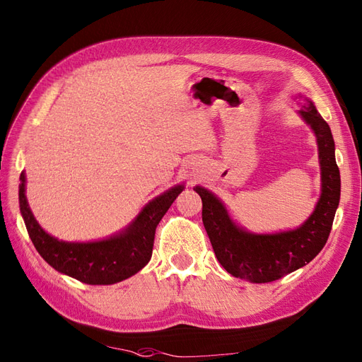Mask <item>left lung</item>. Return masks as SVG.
I'll list each match as a JSON object with an SVG mask.
<instances>
[{
	"label": "left lung",
	"mask_w": 362,
	"mask_h": 362,
	"mask_svg": "<svg viewBox=\"0 0 362 362\" xmlns=\"http://www.w3.org/2000/svg\"><path fill=\"white\" fill-rule=\"evenodd\" d=\"M296 98L303 101L299 115L315 134L322 173L319 202L299 228L275 234L247 233L216 194L201 185L194 187L202 199V222L218 262L233 276L255 284L276 281L315 258L327 242L339 202L341 181L331 128L311 100L300 93Z\"/></svg>",
	"instance_id": "1"
}]
</instances>
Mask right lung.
<instances>
[{
	"mask_svg": "<svg viewBox=\"0 0 362 362\" xmlns=\"http://www.w3.org/2000/svg\"><path fill=\"white\" fill-rule=\"evenodd\" d=\"M19 208L33 245L48 264L57 272L90 286H110L136 275L152 255L156 228L169 206L184 190V184L157 196L124 231L105 240L69 243L57 240L42 229L33 216L25 196V173H21Z\"/></svg>",
	"mask_w": 362,
	"mask_h": 362,
	"instance_id": "add662e5",
	"label": "right lung"
}]
</instances>
